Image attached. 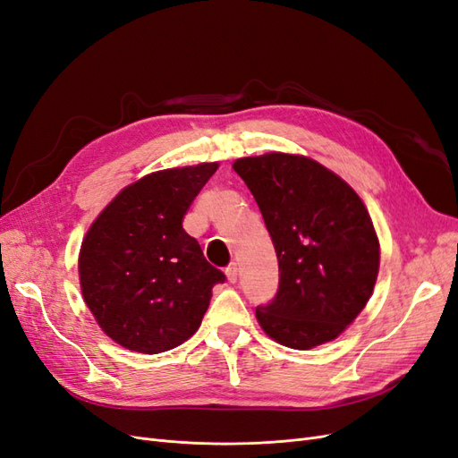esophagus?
Masks as SVG:
<instances>
[{"label":"esophagus","instance_id":"34e87169","mask_svg":"<svg viewBox=\"0 0 458 458\" xmlns=\"http://www.w3.org/2000/svg\"><path fill=\"white\" fill-rule=\"evenodd\" d=\"M225 275H227V281L229 283H237V276H239L237 263H231V266H227L225 267Z\"/></svg>","mask_w":458,"mask_h":458}]
</instances>
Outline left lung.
<instances>
[{"instance_id": "1", "label": "left lung", "mask_w": 458, "mask_h": 458, "mask_svg": "<svg viewBox=\"0 0 458 458\" xmlns=\"http://www.w3.org/2000/svg\"><path fill=\"white\" fill-rule=\"evenodd\" d=\"M254 195L279 259V288L256 308L261 328L293 350L335 340L361 313L377 283L380 248L355 191L306 157L233 164Z\"/></svg>"}]
</instances>
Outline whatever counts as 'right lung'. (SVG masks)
Listing matches in <instances>:
<instances>
[{
  "label": "right lung",
  "instance_id": "right-lung-1",
  "mask_svg": "<svg viewBox=\"0 0 458 458\" xmlns=\"http://www.w3.org/2000/svg\"><path fill=\"white\" fill-rule=\"evenodd\" d=\"M217 170L199 164L150 174L95 219L80 250L81 294L123 348L160 353L199 330L224 271L183 229L191 202Z\"/></svg>",
  "mask_w": 458,
  "mask_h": 458
}]
</instances>
